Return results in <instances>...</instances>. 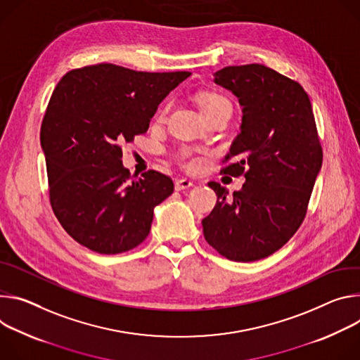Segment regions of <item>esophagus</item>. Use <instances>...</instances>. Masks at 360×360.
Masks as SVG:
<instances>
[{"mask_svg": "<svg viewBox=\"0 0 360 360\" xmlns=\"http://www.w3.org/2000/svg\"><path fill=\"white\" fill-rule=\"evenodd\" d=\"M194 186V183L191 180H187V179H177L174 181V187L177 191H183V190H188Z\"/></svg>", "mask_w": 360, "mask_h": 360, "instance_id": "obj_1", "label": "esophagus"}]
</instances>
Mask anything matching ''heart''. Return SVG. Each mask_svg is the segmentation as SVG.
Here are the masks:
<instances>
[{"mask_svg": "<svg viewBox=\"0 0 360 360\" xmlns=\"http://www.w3.org/2000/svg\"><path fill=\"white\" fill-rule=\"evenodd\" d=\"M197 103H198V108H200V111L203 112L205 117L224 108V107H230V103L221 96V94H217L214 91H206V93H202L200 96L197 97ZM231 108V107H230ZM169 111V105H163L160 107V110L157 111V120H165L166 114ZM187 167L190 170H194L198 167V162L197 160H188L187 162Z\"/></svg>", "mask_w": 360, "mask_h": 360, "instance_id": "b5f03b06", "label": "heart"}]
</instances>
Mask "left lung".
<instances>
[{
    "mask_svg": "<svg viewBox=\"0 0 360 360\" xmlns=\"http://www.w3.org/2000/svg\"><path fill=\"white\" fill-rule=\"evenodd\" d=\"M243 107L242 130L220 174L245 176L242 190L210 181L217 194L203 219L206 242L234 262L264 259L283 248L303 223L323 151L307 93L295 79L262 64L214 74Z\"/></svg>",
    "mask_w": 360,
    "mask_h": 360,
    "instance_id": "8db88e82",
    "label": "left lung"
}]
</instances>
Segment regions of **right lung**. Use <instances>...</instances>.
<instances>
[{
	"label": "right lung",
	"instance_id": "1",
	"mask_svg": "<svg viewBox=\"0 0 360 360\" xmlns=\"http://www.w3.org/2000/svg\"><path fill=\"white\" fill-rule=\"evenodd\" d=\"M190 74L96 64L60 79L39 140L53 212L77 243L118 255L148 236L154 207L174 184L155 170L131 176L122 163V146L148 130L157 105Z\"/></svg>",
	"mask_w": 360,
	"mask_h": 360
}]
</instances>
